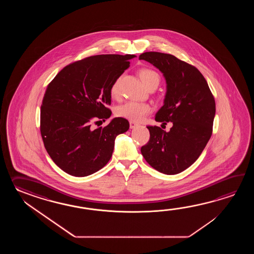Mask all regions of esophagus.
Wrapping results in <instances>:
<instances>
[{
    "instance_id": "34e87169",
    "label": "esophagus",
    "mask_w": 254,
    "mask_h": 254,
    "mask_svg": "<svg viewBox=\"0 0 254 254\" xmlns=\"http://www.w3.org/2000/svg\"><path fill=\"white\" fill-rule=\"evenodd\" d=\"M138 124L137 123H135V122H129V127H130V129H133L135 127H137L138 126Z\"/></svg>"
}]
</instances>
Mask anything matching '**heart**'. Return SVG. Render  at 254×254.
<instances>
[{"mask_svg": "<svg viewBox=\"0 0 254 254\" xmlns=\"http://www.w3.org/2000/svg\"><path fill=\"white\" fill-rule=\"evenodd\" d=\"M140 76L143 83L148 86L151 83H158L160 81V76L154 70L150 69H142L140 70ZM120 78L116 79L111 87V94L114 98L118 97L119 95ZM151 105L148 103H137V102H127L120 105L116 109V114L125 119L131 122H141L145 118L148 114L151 112Z\"/></svg>", "mask_w": 254, "mask_h": 254, "instance_id": "b5f03b06", "label": "heart"}]
</instances>
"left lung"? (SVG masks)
I'll list each match as a JSON object with an SVG mask.
<instances>
[{"label":"left lung","mask_w":254,"mask_h":254,"mask_svg":"<svg viewBox=\"0 0 254 254\" xmlns=\"http://www.w3.org/2000/svg\"><path fill=\"white\" fill-rule=\"evenodd\" d=\"M139 59L150 63L163 74L166 93L155 121L173 124L169 131L148 126L150 140L141 147V154L160 173H182L199 158L211 138L214 98L200 70L172 54L147 52Z\"/></svg>","instance_id":"left-lung-1"}]
</instances>
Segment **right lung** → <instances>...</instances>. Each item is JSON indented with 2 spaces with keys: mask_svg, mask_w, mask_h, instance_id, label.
Wrapping results in <instances>:
<instances>
[{
  "mask_svg": "<svg viewBox=\"0 0 254 254\" xmlns=\"http://www.w3.org/2000/svg\"><path fill=\"white\" fill-rule=\"evenodd\" d=\"M133 54H101L67 65L50 82L41 105V134L55 164L75 177L96 173L110 161L129 122L117 117L105 127L92 122L112 115L111 87Z\"/></svg>",
  "mask_w": 254,
  "mask_h": 254,
  "instance_id": "right-lung-1",
  "label": "right lung"
}]
</instances>
